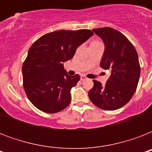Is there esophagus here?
Here are the masks:
<instances>
[{"mask_svg":"<svg viewBox=\"0 0 152 152\" xmlns=\"http://www.w3.org/2000/svg\"><path fill=\"white\" fill-rule=\"evenodd\" d=\"M87 76H84V75H82V76H80V80H87Z\"/></svg>","mask_w":152,"mask_h":152,"instance_id":"esophagus-1","label":"esophagus"}]
</instances>
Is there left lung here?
<instances>
[{"label": "left lung", "mask_w": 152, "mask_h": 152, "mask_svg": "<svg viewBox=\"0 0 152 152\" xmlns=\"http://www.w3.org/2000/svg\"><path fill=\"white\" fill-rule=\"evenodd\" d=\"M92 31L105 44L100 66L111 75L104 86L94 80L88 96L99 108L115 110L128 103L137 90L140 74L138 55L129 40L117 30L102 27Z\"/></svg>", "instance_id": "obj_1"}]
</instances>
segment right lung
Instances as JSON below:
<instances>
[{
    "label": "right lung",
    "instance_id": "obj_1",
    "mask_svg": "<svg viewBox=\"0 0 152 152\" xmlns=\"http://www.w3.org/2000/svg\"><path fill=\"white\" fill-rule=\"evenodd\" d=\"M92 35L90 30H61L44 34L32 44L23 64V84L36 108L54 113L70 104V90L80 76H69L63 62L72 59L78 46Z\"/></svg>",
    "mask_w": 152,
    "mask_h": 152
}]
</instances>
